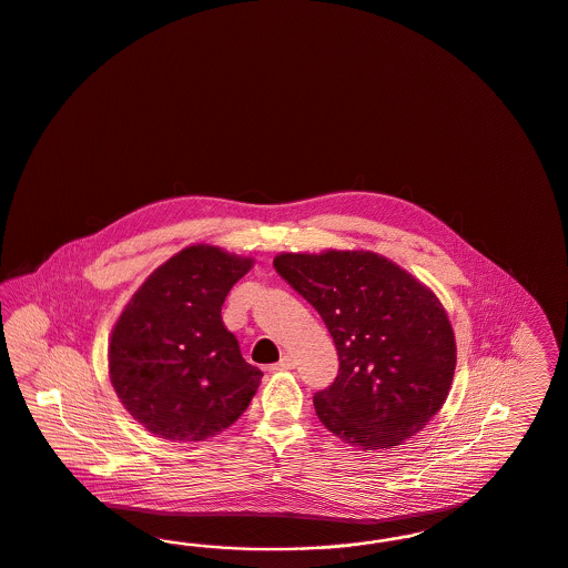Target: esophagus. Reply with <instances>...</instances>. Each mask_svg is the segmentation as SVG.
<instances>
[{
	"mask_svg": "<svg viewBox=\"0 0 568 568\" xmlns=\"http://www.w3.org/2000/svg\"><path fill=\"white\" fill-rule=\"evenodd\" d=\"M294 357H290V355H283V357H281V362H278V364H274L271 369H273V372H278V369H294Z\"/></svg>",
	"mask_w": 568,
	"mask_h": 568,
	"instance_id": "obj_1",
	"label": "esophagus"
}]
</instances>
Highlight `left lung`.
Returning a JSON list of instances; mask_svg holds the SVG:
<instances>
[{
  "instance_id": "obj_1",
  "label": "left lung",
  "mask_w": 568,
  "mask_h": 568,
  "mask_svg": "<svg viewBox=\"0 0 568 568\" xmlns=\"http://www.w3.org/2000/svg\"><path fill=\"white\" fill-rule=\"evenodd\" d=\"M274 268L327 325L341 369L313 399L318 420L362 450L399 446L442 409L456 367L442 302L374 251L278 253Z\"/></svg>"
}]
</instances>
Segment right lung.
<instances>
[{
    "instance_id": "add662e5",
    "label": "right lung",
    "mask_w": 568,
    "mask_h": 568,
    "mask_svg": "<svg viewBox=\"0 0 568 568\" xmlns=\"http://www.w3.org/2000/svg\"><path fill=\"white\" fill-rule=\"evenodd\" d=\"M253 257L190 245L136 290L110 336V381L141 427L169 442H203L250 406L262 372L222 321Z\"/></svg>"
}]
</instances>
